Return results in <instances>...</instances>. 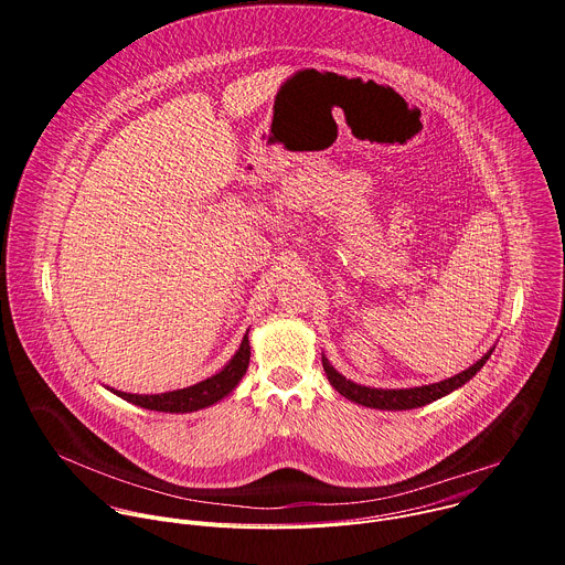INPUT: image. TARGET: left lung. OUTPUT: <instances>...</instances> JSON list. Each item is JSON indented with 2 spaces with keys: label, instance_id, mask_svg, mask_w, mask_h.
<instances>
[{
  "label": "left lung",
  "instance_id": "left-lung-1",
  "mask_svg": "<svg viewBox=\"0 0 565 565\" xmlns=\"http://www.w3.org/2000/svg\"><path fill=\"white\" fill-rule=\"evenodd\" d=\"M494 349H490L486 355H482L476 364H471L467 371L451 375L447 380L434 382V384H425V386H414V388H375V386H364V384H355L353 380H347L340 371H335V366L329 362V358L321 355V364H324L327 377L333 384V388L344 395L351 402H358L362 407H371V409H382V412H405V409H418L429 405V402L445 397L447 393L460 388L465 382H469L480 369L490 360Z\"/></svg>",
  "mask_w": 565,
  "mask_h": 565
}]
</instances>
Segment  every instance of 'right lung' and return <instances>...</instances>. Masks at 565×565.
I'll return each mask as SVG.
<instances>
[{
  "mask_svg": "<svg viewBox=\"0 0 565 565\" xmlns=\"http://www.w3.org/2000/svg\"><path fill=\"white\" fill-rule=\"evenodd\" d=\"M250 364V342H248V333L241 340L238 351L232 355V360L212 377L201 380L192 386L185 388H177V391H166V393H125L118 388H109L111 393H116L118 397L131 402L136 407L149 409V412H166V414H192L205 407L216 405L218 399H223L225 395H230L236 384L241 382V377L246 375Z\"/></svg>",
  "mask_w": 565,
  "mask_h": 565,
  "instance_id": "add662e5",
  "label": "right lung"
}]
</instances>
